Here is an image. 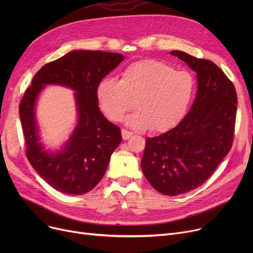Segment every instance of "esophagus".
<instances>
[{
	"label": "esophagus",
	"mask_w": 253,
	"mask_h": 253,
	"mask_svg": "<svg viewBox=\"0 0 253 253\" xmlns=\"http://www.w3.org/2000/svg\"><path fill=\"white\" fill-rule=\"evenodd\" d=\"M132 134H133V133H132V132H130V131H128V130H125V129L122 130V137H123L124 140L129 139L132 136Z\"/></svg>",
	"instance_id": "esophagus-1"
}]
</instances>
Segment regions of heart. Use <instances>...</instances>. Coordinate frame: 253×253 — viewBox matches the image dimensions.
<instances>
[{
  "label": "heart",
  "instance_id": "1",
  "mask_svg": "<svg viewBox=\"0 0 253 253\" xmlns=\"http://www.w3.org/2000/svg\"><path fill=\"white\" fill-rule=\"evenodd\" d=\"M195 88L187 71L154 59L128 65L119 81L104 78L96 88L101 112L112 121H121L133 105L137 110L126 118L134 129L162 132L176 125L187 113Z\"/></svg>",
  "mask_w": 253,
  "mask_h": 253
}]
</instances>
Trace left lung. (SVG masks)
I'll use <instances>...</instances> for the list:
<instances>
[{
	"label": "left lung",
	"mask_w": 253,
	"mask_h": 253,
	"mask_svg": "<svg viewBox=\"0 0 253 253\" xmlns=\"http://www.w3.org/2000/svg\"><path fill=\"white\" fill-rule=\"evenodd\" d=\"M170 54L196 72V98L177 126L147 138L140 165L156 191L177 196L202 185L229 154L238 101L233 83L215 63L179 50Z\"/></svg>",
	"instance_id": "1"
}]
</instances>
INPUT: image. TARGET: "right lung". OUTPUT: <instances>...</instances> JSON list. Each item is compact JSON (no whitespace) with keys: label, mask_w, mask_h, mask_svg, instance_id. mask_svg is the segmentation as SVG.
Wrapping results in <instances>:
<instances>
[{"label":"right lung","mask_w":253,"mask_h":253,"mask_svg":"<svg viewBox=\"0 0 253 253\" xmlns=\"http://www.w3.org/2000/svg\"><path fill=\"white\" fill-rule=\"evenodd\" d=\"M124 60L119 53L73 50L45 64L33 78L19 104L26 143V157L33 168L52 188L68 195H83L103 177L113 152L122 141L121 130L104 118L98 108V83ZM47 84L72 88L77 124L57 151L44 149L35 119L39 93Z\"/></svg>","instance_id":"right-lung-1"}]
</instances>
